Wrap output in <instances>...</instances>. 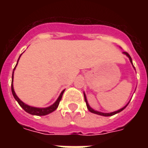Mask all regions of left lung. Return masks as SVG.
I'll use <instances>...</instances> for the list:
<instances>
[{"instance_id": "1", "label": "left lung", "mask_w": 148, "mask_h": 148, "mask_svg": "<svg viewBox=\"0 0 148 148\" xmlns=\"http://www.w3.org/2000/svg\"><path fill=\"white\" fill-rule=\"evenodd\" d=\"M123 54H124V55H126L128 57V58H129V60H130L131 63L132 64V58H131V56L129 55H128V53H127V52L124 51L123 52ZM132 66H133V64H132ZM134 67V66H133ZM134 69H135V67H134ZM84 97H85V101H86V106H87V109H89V111L91 112H93V113H95V114H97V115H100V116H113V115L116 114V113H118V112H121L122 110H124L126 107H127V106L128 105V103H127L126 106H124V107H123L122 109H119V110H117V111H115V112H109V113H105V112H98V111H96V110H94V109H93L91 107H90V106H89V104H88V101H87V99H86V94H85V93H84Z\"/></svg>"}]
</instances>
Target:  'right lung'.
<instances>
[{
  "label": "right lung",
  "mask_w": 148,
  "mask_h": 148,
  "mask_svg": "<svg viewBox=\"0 0 148 148\" xmlns=\"http://www.w3.org/2000/svg\"><path fill=\"white\" fill-rule=\"evenodd\" d=\"M21 56L19 57V59L21 58ZM19 59H18V61H19ZM17 61V63H18ZM17 63L16 65V66H17ZM16 66L13 69V71H15V69H16ZM13 73H14V71L12 72V95L14 97V98L16 99V101L19 103V105L21 106V107L22 109H24V111L27 112V113H29V114L32 115H36V116H45V115H47L49 113H51L52 112H54L55 109L58 108V105H59V102H60V101L62 99V94L64 93L65 90H62V93H60V95L58 97V99L57 101H55L53 105H51V106H49V107H47V108H36V107H32V106H27L26 105L25 103H24L22 101H21L17 96H16V94L15 93L14 91V88H13V85H12V82H13Z\"/></svg>",
  "instance_id": "right-lung-1"
}]
</instances>
